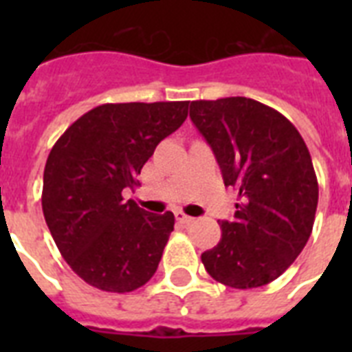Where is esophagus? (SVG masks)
<instances>
[{"instance_id": "34e87169", "label": "esophagus", "mask_w": 352, "mask_h": 352, "mask_svg": "<svg viewBox=\"0 0 352 352\" xmlns=\"http://www.w3.org/2000/svg\"><path fill=\"white\" fill-rule=\"evenodd\" d=\"M175 217L179 223H182V225H190V223H193V217H190V215H186L184 212H175Z\"/></svg>"}]
</instances>
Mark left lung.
Returning a JSON list of instances; mask_svg holds the SVG:
<instances>
[{
    "mask_svg": "<svg viewBox=\"0 0 352 352\" xmlns=\"http://www.w3.org/2000/svg\"><path fill=\"white\" fill-rule=\"evenodd\" d=\"M190 118L219 162L225 186L237 190L221 241L201 256L206 272L232 289L279 278L311 237L318 179L311 153L289 118L261 102L230 96L195 100Z\"/></svg>",
    "mask_w": 352,
    "mask_h": 352,
    "instance_id": "8db88e82",
    "label": "left lung"
}]
</instances>
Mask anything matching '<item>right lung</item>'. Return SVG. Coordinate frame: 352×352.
<instances>
[{"label": "right lung", "mask_w": 352, "mask_h": 352, "mask_svg": "<svg viewBox=\"0 0 352 352\" xmlns=\"http://www.w3.org/2000/svg\"><path fill=\"white\" fill-rule=\"evenodd\" d=\"M190 102L104 104L73 122L52 146L41 208L67 265L95 289L131 292L151 279L173 232L171 212L124 201L157 144L177 131Z\"/></svg>", "instance_id": "obj_1"}]
</instances>
